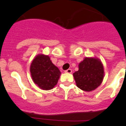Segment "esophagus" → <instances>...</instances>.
Masks as SVG:
<instances>
[{
    "mask_svg": "<svg viewBox=\"0 0 126 126\" xmlns=\"http://www.w3.org/2000/svg\"><path fill=\"white\" fill-rule=\"evenodd\" d=\"M64 72H66V73H71L72 72V69H67V70H66L65 71H64Z\"/></svg>",
    "mask_w": 126,
    "mask_h": 126,
    "instance_id": "34e87169",
    "label": "esophagus"
}]
</instances>
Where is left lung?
Listing matches in <instances>:
<instances>
[{
    "label": "left lung",
    "instance_id": "obj_1",
    "mask_svg": "<svg viewBox=\"0 0 126 126\" xmlns=\"http://www.w3.org/2000/svg\"><path fill=\"white\" fill-rule=\"evenodd\" d=\"M104 71L99 58L86 57L79 64V70L73 74L76 85L85 91L97 88L102 82Z\"/></svg>",
    "mask_w": 126,
    "mask_h": 126
}]
</instances>
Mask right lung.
Segmentation results:
<instances>
[{
    "label": "right lung",
    "mask_w": 126,
    "mask_h": 126,
    "mask_svg": "<svg viewBox=\"0 0 126 126\" xmlns=\"http://www.w3.org/2000/svg\"><path fill=\"white\" fill-rule=\"evenodd\" d=\"M33 81L39 88L51 90L57 84L61 72L48 55L39 54L33 60L30 68Z\"/></svg>",
    "instance_id": "right-lung-1"
}]
</instances>
